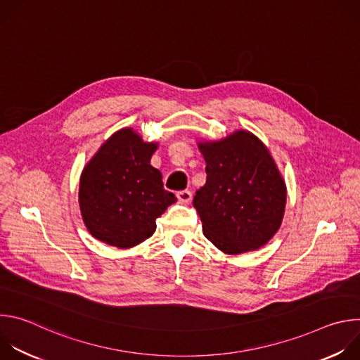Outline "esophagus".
I'll use <instances>...</instances> for the list:
<instances>
[{
  "instance_id": "esophagus-1",
  "label": "esophagus",
  "mask_w": 360,
  "mask_h": 360,
  "mask_svg": "<svg viewBox=\"0 0 360 360\" xmlns=\"http://www.w3.org/2000/svg\"><path fill=\"white\" fill-rule=\"evenodd\" d=\"M176 196H178V199H179L181 203H188V202H191V199H192V192H191V191H179V192L176 193Z\"/></svg>"
}]
</instances>
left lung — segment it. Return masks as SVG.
<instances>
[{"label": "left lung", "mask_w": 360, "mask_h": 360, "mask_svg": "<svg viewBox=\"0 0 360 360\" xmlns=\"http://www.w3.org/2000/svg\"><path fill=\"white\" fill-rule=\"evenodd\" d=\"M198 148L207 162V182L193 196L203 235L228 255L258 250L281 228L286 205L269 149L246 129Z\"/></svg>", "instance_id": "8db88e82"}]
</instances>
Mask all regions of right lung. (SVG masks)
Here are the masks:
<instances>
[{
    "label": "right lung",
    "mask_w": 360,
    "mask_h": 360,
    "mask_svg": "<svg viewBox=\"0 0 360 360\" xmlns=\"http://www.w3.org/2000/svg\"><path fill=\"white\" fill-rule=\"evenodd\" d=\"M158 142H146L131 127L114 132L86 162L79 178V210L98 240L128 249L150 238L176 202L150 165Z\"/></svg>",
    "instance_id": "obj_1"
}]
</instances>
